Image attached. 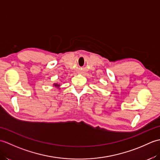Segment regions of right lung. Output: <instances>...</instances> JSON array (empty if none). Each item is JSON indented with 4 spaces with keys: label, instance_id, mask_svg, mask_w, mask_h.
Returning <instances> with one entry per match:
<instances>
[{
    "label": "right lung",
    "instance_id": "right-lung-1",
    "mask_svg": "<svg viewBox=\"0 0 160 160\" xmlns=\"http://www.w3.org/2000/svg\"><path fill=\"white\" fill-rule=\"evenodd\" d=\"M53 86H54L55 87H56L57 89H60V84H58V83H54V84H53Z\"/></svg>",
    "mask_w": 160,
    "mask_h": 160
}]
</instances>
